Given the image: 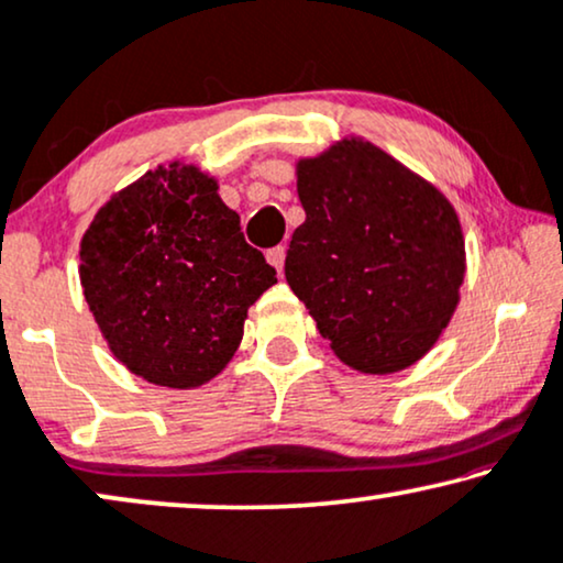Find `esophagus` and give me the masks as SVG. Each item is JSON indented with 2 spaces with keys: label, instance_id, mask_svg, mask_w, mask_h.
I'll return each mask as SVG.
<instances>
[{
  "label": "esophagus",
  "instance_id": "1",
  "mask_svg": "<svg viewBox=\"0 0 563 563\" xmlns=\"http://www.w3.org/2000/svg\"><path fill=\"white\" fill-rule=\"evenodd\" d=\"M267 262L277 269V275H283V265H286V250H283V246H275V250H269Z\"/></svg>",
  "mask_w": 563,
  "mask_h": 563
}]
</instances>
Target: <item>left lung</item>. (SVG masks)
<instances>
[{
	"label": "left lung",
	"instance_id": "left-lung-1",
	"mask_svg": "<svg viewBox=\"0 0 563 563\" xmlns=\"http://www.w3.org/2000/svg\"><path fill=\"white\" fill-rule=\"evenodd\" d=\"M306 221L286 280L352 371L399 373L440 340L461 301L466 239L451 200L363 136L296 162Z\"/></svg>",
	"mask_w": 563,
	"mask_h": 563
}]
</instances>
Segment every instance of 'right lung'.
<instances>
[{
	"label": "right lung",
	"instance_id": "add662e5",
	"mask_svg": "<svg viewBox=\"0 0 563 563\" xmlns=\"http://www.w3.org/2000/svg\"><path fill=\"white\" fill-rule=\"evenodd\" d=\"M79 280L118 363L187 391L227 368L246 311L277 277L244 242L219 179L172 159L95 213L79 242Z\"/></svg>",
	"mask_w": 563,
	"mask_h": 563
}]
</instances>
